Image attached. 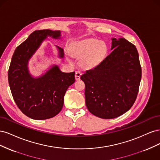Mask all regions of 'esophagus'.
Returning a JSON list of instances; mask_svg holds the SVG:
<instances>
[{
  "instance_id": "1",
  "label": "esophagus",
  "mask_w": 160,
  "mask_h": 160,
  "mask_svg": "<svg viewBox=\"0 0 160 160\" xmlns=\"http://www.w3.org/2000/svg\"><path fill=\"white\" fill-rule=\"evenodd\" d=\"M81 75H82V73H81V71H76L75 72V79L77 81L80 80V77H81Z\"/></svg>"
}]
</instances>
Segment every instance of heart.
Returning a JSON list of instances; mask_svg holds the SVG:
<instances>
[{
  "instance_id": "1",
  "label": "heart",
  "mask_w": 160,
  "mask_h": 160,
  "mask_svg": "<svg viewBox=\"0 0 160 160\" xmlns=\"http://www.w3.org/2000/svg\"><path fill=\"white\" fill-rule=\"evenodd\" d=\"M107 46L95 38H86L76 42L71 48L72 57L81 58V65L90 69L98 65L107 52Z\"/></svg>"
}]
</instances>
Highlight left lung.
<instances>
[{
  "mask_svg": "<svg viewBox=\"0 0 160 160\" xmlns=\"http://www.w3.org/2000/svg\"><path fill=\"white\" fill-rule=\"evenodd\" d=\"M110 54L81 77L85 84V103L90 112L102 119H113L135 103L142 79L136 47L124 38H112Z\"/></svg>",
  "mask_w": 160,
  "mask_h": 160,
  "instance_id": "1",
  "label": "left lung"
}]
</instances>
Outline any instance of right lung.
I'll return each instance as SVG.
<instances>
[{
  "instance_id": "obj_1",
  "label": "right lung",
  "mask_w": 160,
  "mask_h": 160,
  "mask_svg": "<svg viewBox=\"0 0 160 160\" xmlns=\"http://www.w3.org/2000/svg\"><path fill=\"white\" fill-rule=\"evenodd\" d=\"M48 36L59 38L61 32L49 29L32 32L14 51L8 71L9 86L17 107L36 120L50 119L59 113L67 89L75 81V72H63L57 65L38 78L30 75L28 62ZM57 48L62 58L63 49Z\"/></svg>"
}]
</instances>
